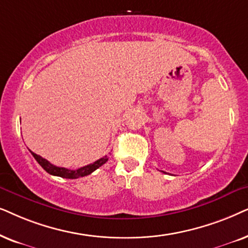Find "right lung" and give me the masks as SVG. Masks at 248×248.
I'll use <instances>...</instances> for the list:
<instances>
[{
  "label": "right lung",
  "mask_w": 248,
  "mask_h": 248,
  "mask_svg": "<svg viewBox=\"0 0 248 248\" xmlns=\"http://www.w3.org/2000/svg\"><path fill=\"white\" fill-rule=\"evenodd\" d=\"M31 153L32 154V156L35 157V160L39 163V166H41L43 169L46 171V172L52 174V176L67 178V179H77V178L88 176V174H91L93 171L98 169L101 166H103V164L108 160V155H105V156L101 157L100 160L95 161L94 163H91V164H88V166L79 168V169H77V170H70V169H67V168L53 166V164L49 163L47 160L43 158L41 155L35 154L34 152H31Z\"/></svg>",
  "instance_id": "obj_1"
}]
</instances>
